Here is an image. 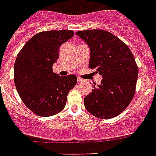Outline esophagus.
<instances>
[{
  "label": "esophagus",
  "instance_id": "obj_1",
  "mask_svg": "<svg viewBox=\"0 0 156 156\" xmlns=\"http://www.w3.org/2000/svg\"><path fill=\"white\" fill-rule=\"evenodd\" d=\"M83 81H84V80H83L82 78H79V77H78V82H79V83L83 82Z\"/></svg>",
  "mask_w": 156,
  "mask_h": 156
}]
</instances>
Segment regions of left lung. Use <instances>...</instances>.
<instances>
[{
    "instance_id": "1",
    "label": "left lung",
    "mask_w": 156,
    "mask_h": 156,
    "mask_svg": "<svg viewBox=\"0 0 156 156\" xmlns=\"http://www.w3.org/2000/svg\"><path fill=\"white\" fill-rule=\"evenodd\" d=\"M90 51L89 67L103 77L84 97L86 109L99 119H112L127 107L135 94L138 67L128 47L116 36L104 30L76 32Z\"/></svg>"
}]
</instances>
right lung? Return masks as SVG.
<instances>
[{
	"instance_id": "add662e5",
	"label": "right lung",
	"mask_w": 156,
	"mask_h": 156,
	"mask_svg": "<svg viewBox=\"0 0 156 156\" xmlns=\"http://www.w3.org/2000/svg\"><path fill=\"white\" fill-rule=\"evenodd\" d=\"M73 31H41L33 36L18 53L14 64V82L20 98L34 114L44 117L60 112L69 91L75 86V75L53 73L59 48L72 38Z\"/></svg>"
}]
</instances>
